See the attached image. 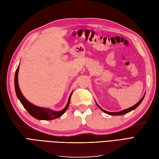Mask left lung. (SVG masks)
Instances as JSON below:
<instances>
[{
  "mask_svg": "<svg viewBox=\"0 0 159 159\" xmlns=\"http://www.w3.org/2000/svg\"><path fill=\"white\" fill-rule=\"evenodd\" d=\"M144 96H145V93H144V95H143V96L142 98V99H140V100L137 103V104H135L134 106H131V107H130V108H127V109H125V110H120V111H119V112H108V111H106V110H103L102 108H101L99 106V105L97 104V102H95V103H96V104H97V106H98V108L100 109V110H102L103 112H105V113H106V114H109V115H112V116H119V115H123V114H127V113H128V112H131V111H132V110H134V109H135L136 108H137V107L141 104L142 103V100L143 99V98H144Z\"/></svg>",
  "mask_w": 159,
  "mask_h": 159,
  "instance_id": "left-lung-1",
  "label": "left lung"
}]
</instances>
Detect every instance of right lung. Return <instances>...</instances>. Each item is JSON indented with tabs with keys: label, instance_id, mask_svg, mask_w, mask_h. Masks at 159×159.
Wrapping results in <instances>:
<instances>
[{
	"label": "right lung",
	"instance_id": "1",
	"mask_svg": "<svg viewBox=\"0 0 159 159\" xmlns=\"http://www.w3.org/2000/svg\"><path fill=\"white\" fill-rule=\"evenodd\" d=\"M19 68L20 65L18 66L16 72V75H15V89H16V93L18 99L20 101L21 104L23 105V106L28 112V113L30 114L32 116L38 120H49L57 119V118L61 116L68 108L70 102V98L73 92H72L70 95L66 107L63 110H60V111H55V110H51L49 108H43V107L35 106L34 104H32V103L30 102L28 100H27V99H25V98L24 96L20 91L19 84H18V72H19Z\"/></svg>",
	"mask_w": 159,
	"mask_h": 159
}]
</instances>
